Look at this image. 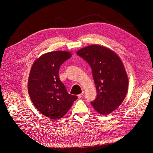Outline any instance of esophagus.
Listing matches in <instances>:
<instances>
[{
  "mask_svg": "<svg viewBox=\"0 0 153 153\" xmlns=\"http://www.w3.org/2000/svg\"><path fill=\"white\" fill-rule=\"evenodd\" d=\"M83 94H84V92L83 91V92H82L81 94H79V95H78V98H79V99H80V98H82V97H83Z\"/></svg>",
  "mask_w": 153,
  "mask_h": 153,
  "instance_id": "obj_1",
  "label": "esophagus"
}]
</instances>
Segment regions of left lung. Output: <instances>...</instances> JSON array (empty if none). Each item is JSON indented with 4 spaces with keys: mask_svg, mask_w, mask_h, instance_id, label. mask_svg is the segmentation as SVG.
Masks as SVG:
<instances>
[{
    "mask_svg": "<svg viewBox=\"0 0 153 153\" xmlns=\"http://www.w3.org/2000/svg\"><path fill=\"white\" fill-rule=\"evenodd\" d=\"M77 54L92 70L97 94L91 105L100 114L113 112L123 102L128 90V80L121 59L115 52L97 45L82 48Z\"/></svg>",
    "mask_w": 153,
    "mask_h": 153,
    "instance_id": "8db88e82",
    "label": "left lung"
}]
</instances>
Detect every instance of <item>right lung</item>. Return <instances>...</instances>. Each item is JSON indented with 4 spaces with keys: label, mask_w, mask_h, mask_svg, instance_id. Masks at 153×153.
Segmentation results:
<instances>
[{
    "label": "right lung",
    "mask_w": 153,
    "mask_h": 153,
    "mask_svg": "<svg viewBox=\"0 0 153 153\" xmlns=\"http://www.w3.org/2000/svg\"><path fill=\"white\" fill-rule=\"evenodd\" d=\"M71 56L69 51L49 52L32 65L28 80V92L35 107L53 120L63 117L77 97L68 94L60 80V66Z\"/></svg>",
    "instance_id": "1"
}]
</instances>
